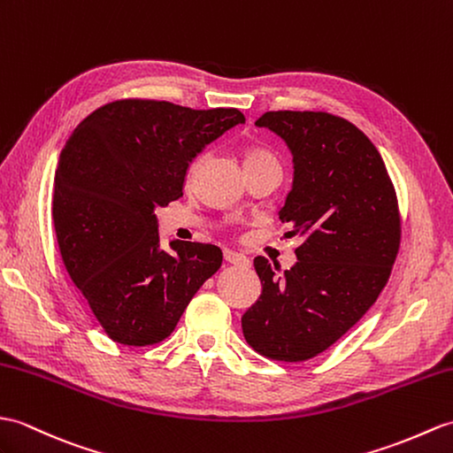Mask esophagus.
<instances>
[{
    "mask_svg": "<svg viewBox=\"0 0 453 453\" xmlns=\"http://www.w3.org/2000/svg\"><path fill=\"white\" fill-rule=\"evenodd\" d=\"M224 260L227 262V265H234V266H249V258H245L243 255H237V252H234V250H226Z\"/></svg>",
    "mask_w": 453,
    "mask_h": 453,
    "instance_id": "1",
    "label": "esophagus"
}]
</instances>
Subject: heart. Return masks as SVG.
<instances>
[{"mask_svg": "<svg viewBox=\"0 0 453 453\" xmlns=\"http://www.w3.org/2000/svg\"><path fill=\"white\" fill-rule=\"evenodd\" d=\"M252 164H278V160L266 150L250 149L245 154V165H252ZM198 165H201V160H196V162L191 164V167H188V172H187V179L195 177V173L198 172Z\"/></svg>", "mask_w": 453, "mask_h": 453, "instance_id": "b5f03b06", "label": "heart"}]
</instances>
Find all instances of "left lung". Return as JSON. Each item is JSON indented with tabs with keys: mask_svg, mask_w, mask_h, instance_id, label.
Segmentation results:
<instances>
[{
	"mask_svg": "<svg viewBox=\"0 0 453 453\" xmlns=\"http://www.w3.org/2000/svg\"><path fill=\"white\" fill-rule=\"evenodd\" d=\"M257 125L293 152L296 179L280 219L301 245L286 272L255 258L262 296L241 326L268 359L309 361L351 330L386 288L402 245V214L380 152L351 121L280 110L262 113Z\"/></svg>",
	"mask_w": 453,
	"mask_h": 453,
	"instance_id": "obj_1",
	"label": "left lung"
}]
</instances>
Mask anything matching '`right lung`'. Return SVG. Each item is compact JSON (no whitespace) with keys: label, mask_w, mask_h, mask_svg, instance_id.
I'll use <instances>...</instances> for the list:
<instances>
[{"label":"right lung","mask_w":453,"mask_h":453,"mask_svg":"<svg viewBox=\"0 0 453 453\" xmlns=\"http://www.w3.org/2000/svg\"><path fill=\"white\" fill-rule=\"evenodd\" d=\"M245 123L235 108L123 98L87 115L59 154L51 218L63 265L108 338L164 342L222 266L210 243L160 249L154 210L183 196L188 162Z\"/></svg>","instance_id":"obj_1"}]
</instances>
